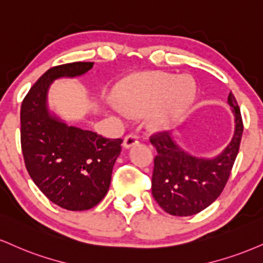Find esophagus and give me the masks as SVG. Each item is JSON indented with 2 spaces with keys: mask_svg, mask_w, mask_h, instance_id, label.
<instances>
[{
  "mask_svg": "<svg viewBox=\"0 0 263 263\" xmlns=\"http://www.w3.org/2000/svg\"><path fill=\"white\" fill-rule=\"evenodd\" d=\"M138 143V138L136 137L135 135H127L125 136V138H123V148H126V149H128V148L134 147L135 144Z\"/></svg>",
  "mask_w": 263,
  "mask_h": 263,
  "instance_id": "esophagus-1",
  "label": "esophagus"
}]
</instances>
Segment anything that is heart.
<instances>
[{
    "instance_id": "b5f03b06",
    "label": "heart",
    "mask_w": 263,
    "mask_h": 263,
    "mask_svg": "<svg viewBox=\"0 0 263 263\" xmlns=\"http://www.w3.org/2000/svg\"><path fill=\"white\" fill-rule=\"evenodd\" d=\"M196 84L189 77L166 72H144L125 78L116 89L120 106L131 115L147 114L154 129H166L191 105Z\"/></svg>"
}]
</instances>
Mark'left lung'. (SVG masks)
I'll return each mask as SVG.
<instances>
[{
	"instance_id": "8db88e82",
	"label": "left lung",
	"mask_w": 263,
	"mask_h": 263,
	"mask_svg": "<svg viewBox=\"0 0 263 263\" xmlns=\"http://www.w3.org/2000/svg\"><path fill=\"white\" fill-rule=\"evenodd\" d=\"M228 104L234 114V135L216 157L192 156L176 143L170 132L151 138L158 153L154 158L152 195L166 213L192 216L211 205L222 194L238 156L243 129L241 114L232 91Z\"/></svg>"
}]
</instances>
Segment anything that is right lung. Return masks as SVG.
I'll return each instance as SVG.
<instances>
[{
    "label": "right lung",
    "mask_w": 263,
    "mask_h": 263,
    "mask_svg": "<svg viewBox=\"0 0 263 263\" xmlns=\"http://www.w3.org/2000/svg\"><path fill=\"white\" fill-rule=\"evenodd\" d=\"M94 62H73L46 71L21 107V143L25 167L37 189L68 211H87L105 197L122 140H107L68 125L49 109L47 93L60 78L81 77Z\"/></svg>",
    "instance_id": "obj_1"
}]
</instances>
